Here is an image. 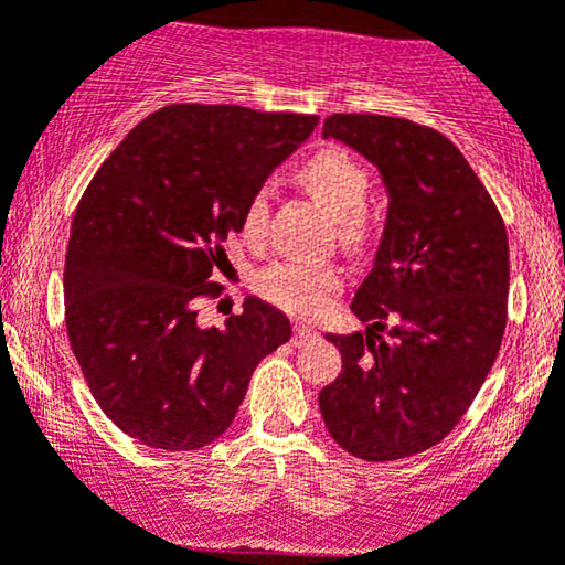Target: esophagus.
Instances as JSON below:
<instances>
[{"label": "esophagus", "mask_w": 565, "mask_h": 565, "mask_svg": "<svg viewBox=\"0 0 565 565\" xmlns=\"http://www.w3.org/2000/svg\"><path fill=\"white\" fill-rule=\"evenodd\" d=\"M313 338H316V330H311V327H306V324H297L295 332H292V345H297V349H300V345L311 343Z\"/></svg>", "instance_id": "obj_1"}]
</instances>
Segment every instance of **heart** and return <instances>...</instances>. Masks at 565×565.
<instances>
[{"instance_id": "b5f03b06", "label": "heart", "mask_w": 565, "mask_h": 565, "mask_svg": "<svg viewBox=\"0 0 565 565\" xmlns=\"http://www.w3.org/2000/svg\"><path fill=\"white\" fill-rule=\"evenodd\" d=\"M297 179L334 216L340 241L351 249H362L373 235V220L364 209L370 192V173L362 160L343 147H324L300 166ZM268 214V190H257L244 209L246 238L263 241ZM340 287H343V268L334 263L281 259V263H273L254 276V289L263 300L297 316L324 311L327 302L340 292Z\"/></svg>"}]
</instances>
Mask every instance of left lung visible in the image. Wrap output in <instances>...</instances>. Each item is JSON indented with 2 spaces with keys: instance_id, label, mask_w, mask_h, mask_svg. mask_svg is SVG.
<instances>
[{
  "instance_id": "obj_1",
  "label": "left lung",
  "mask_w": 565,
  "mask_h": 565,
  "mask_svg": "<svg viewBox=\"0 0 565 565\" xmlns=\"http://www.w3.org/2000/svg\"><path fill=\"white\" fill-rule=\"evenodd\" d=\"M330 136L377 166L388 216L351 302L370 327L327 334L343 373L321 388L319 411L351 456L396 461L443 443L491 373L507 327V227L467 158L434 128L330 115Z\"/></svg>"
}]
</instances>
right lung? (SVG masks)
Masks as SVG:
<instances>
[{"mask_svg": "<svg viewBox=\"0 0 565 565\" xmlns=\"http://www.w3.org/2000/svg\"><path fill=\"white\" fill-rule=\"evenodd\" d=\"M319 117L235 104H171L117 145L74 212L64 265L66 332L90 394L128 437L198 450L233 424L252 373L292 338L281 311L246 297L225 327L195 302L244 209Z\"/></svg>", "mask_w": 565, "mask_h": 565, "instance_id": "obj_1", "label": "right lung"}]
</instances>
